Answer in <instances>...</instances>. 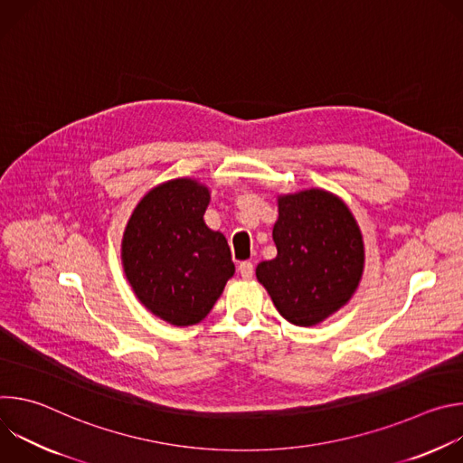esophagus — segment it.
Masks as SVG:
<instances>
[{"instance_id":"34e87169","label":"esophagus","mask_w":463,"mask_h":463,"mask_svg":"<svg viewBox=\"0 0 463 463\" xmlns=\"http://www.w3.org/2000/svg\"><path fill=\"white\" fill-rule=\"evenodd\" d=\"M238 271H240L241 279H252V275H254L252 261H241L240 266H238Z\"/></svg>"}]
</instances>
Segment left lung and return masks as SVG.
Masks as SVG:
<instances>
[{
  "label": "left lung",
  "instance_id": "1",
  "mask_svg": "<svg viewBox=\"0 0 463 463\" xmlns=\"http://www.w3.org/2000/svg\"><path fill=\"white\" fill-rule=\"evenodd\" d=\"M277 258L256 268L277 311L295 326H317L345 307L364 273V241L350 207L334 192L279 194Z\"/></svg>",
  "mask_w": 463,
  "mask_h": 463
}]
</instances>
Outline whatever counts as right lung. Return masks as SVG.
<instances>
[{"mask_svg":"<svg viewBox=\"0 0 463 463\" xmlns=\"http://www.w3.org/2000/svg\"><path fill=\"white\" fill-rule=\"evenodd\" d=\"M209 203L200 179L165 181L141 197L122 234L128 284L152 315L177 327L202 322L234 275L225 236L203 220Z\"/></svg>","mask_w":463,"mask_h":463,"instance_id":"obj_1","label":"right lung"}]
</instances>
